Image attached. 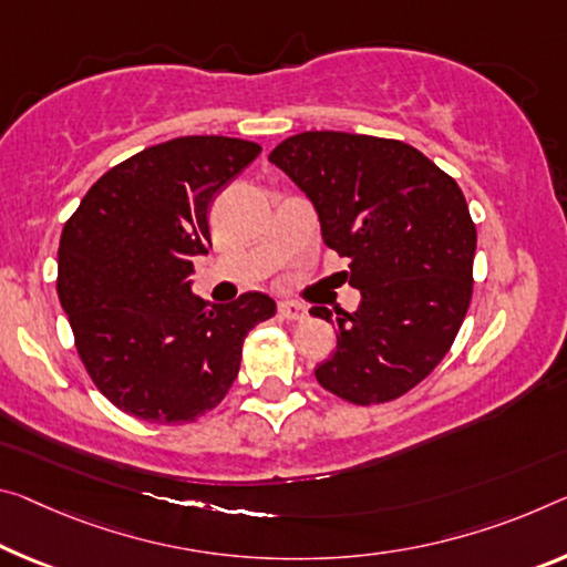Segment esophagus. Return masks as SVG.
<instances>
[{
  "mask_svg": "<svg viewBox=\"0 0 567 567\" xmlns=\"http://www.w3.org/2000/svg\"><path fill=\"white\" fill-rule=\"evenodd\" d=\"M280 318L295 322V320L308 318V312H305V308L298 302H280Z\"/></svg>",
  "mask_w": 567,
  "mask_h": 567,
  "instance_id": "obj_1",
  "label": "esophagus"
}]
</instances>
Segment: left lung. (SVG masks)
<instances>
[{"mask_svg":"<svg viewBox=\"0 0 567 567\" xmlns=\"http://www.w3.org/2000/svg\"><path fill=\"white\" fill-rule=\"evenodd\" d=\"M269 161L316 206L363 298L355 312L310 310L340 332L318 383L355 406L401 399L442 363L472 302L477 227L460 184L409 143L340 131L285 138Z\"/></svg>","mask_w":567,"mask_h":567,"instance_id":"left-lung-1","label":"left lung"}]
</instances>
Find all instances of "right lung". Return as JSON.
Wrapping results in <instances>:
<instances>
[{
	"label": "right lung",
	"instance_id": "obj_1",
	"mask_svg": "<svg viewBox=\"0 0 567 567\" xmlns=\"http://www.w3.org/2000/svg\"><path fill=\"white\" fill-rule=\"evenodd\" d=\"M259 151L227 136L158 143L97 178L62 227V310L115 409L151 424L204 416L235 383L247 332L275 316L262 292L206 308L188 282L212 239V196Z\"/></svg>",
	"mask_w": 567,
	"mask_h": 567
}]
</instances>
